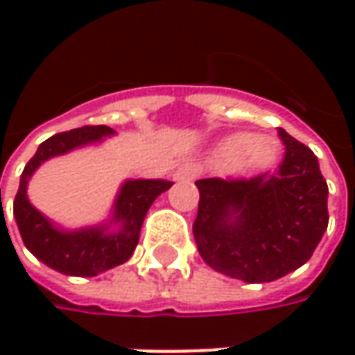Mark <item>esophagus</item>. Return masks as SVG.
<instances>
[{
    "mask_svg": "<svg viewBox=\"0 0 355 355\" xmlns=\"http://www.w3.org/2000/svg\"><path fill=\"white\" fill-rule=\"evenodd\" d=\"M196 175H198V168L193 164H182L178 170L173 171L175 182H191V180H196Z\"/></svg>",
    "mask_w": 355,
    "mask_h": 355,
    "instance_id": "obj_1",
    "label": "esophagus"
}]
</instances>
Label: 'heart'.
Masks as SVG:
<instances>
[{
    "label": "heart",
    "instance_id": "b5f03b06",
    "mask_svg": "<svg viewBox=\"0 0 355 355\" xmlns=\"http://www.w3.org/2000/svg\"><path fill=\"white\" fill-rule=\"evenodd\" d=\"M213 156L229 164L235 171L265 170L279 156V144L268 136L233 132L213 146Z\"/></svg>",
    "mask_w": 355,
    "mask_h": 355
}]
</instances>
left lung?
Returning <instances> with one entry per match:
<instances>
[{"mask_svg":"<svg viewBox=\"0 0 355 355\" xmlns=\"http://www.w3.org/2000/svg\"><path fill=\"white\" fill-rule=\"evenodd\" d=\"M279 171L252 180H198L193 237L213 270L272 282L310 261L328 229V185L314 152L280 128Z\"/></svg>","mask_w":355,"mask_h":355,"instance_id":"1","label":"left lung"}]
</instances>
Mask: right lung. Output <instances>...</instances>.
<instances>
[{
	"instance_id": "1",
	"label": "right lung",
	"mask_w": 355,
	"mask_h": 355,
	"mask_svg": "<svg viewBox=\"0 0 355 355\" xmlns=\"http://www.w3.org/2000/svg\"><path fill=\"white\" fill-rule=\"evenodd\" d=\"M112 136H116V130L108 126H83L55 134L37 148L21 173L13 201V217L21 239L33 257L67 277H96L126 263L138 245L150 205L173 185L168 180H124L108 217L96 225L76 229L55 223L29 201V182L47 159L87 146H98Z\"/></svg>"
}]
</instances>
